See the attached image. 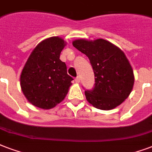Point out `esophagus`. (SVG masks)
Returning a JSON list of instances; mask_svg holds the SVG:
<instances>
[{
  "label": "esophagus",
  "instance_id": "34e87169",
  "mask_svg": "<svg viewBox=\"0 0 152 152\" xmlns=\"http://www.w3.org/2000/svg\"><path fill=\"white\" fill-rule=\"evenodd\" d=\"M75 82H76V83H80V77H76V78H75Z\"/></svg>",
  "mask_w": 152,
  "mask_h": 152
}]
</instances>
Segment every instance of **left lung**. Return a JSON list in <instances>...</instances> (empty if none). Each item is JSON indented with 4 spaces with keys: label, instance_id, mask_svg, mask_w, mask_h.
Wrapping results in <instances>:
<instances>
[{
    "label": "left lung",
    "instance_id": "8db88e82",
    "mask_svg": "<svg viewBox=\"0 0 152 152\" xmlns=\"http://www.w3.org/2000/svg\"><path fill=\"white\" fill-rule=\"evenodd\" d=\"M73 45L88 57L95 83L86 99L100 110H112L127 99L133 89V69L124 51L104 39H77Z\"/></svg>",
    "mask_w": 152,
    "mask_h": 152
}]
</instances>
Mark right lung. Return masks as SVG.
<instances>
[{"mask_svg": "<svg viewBox=\"0 0 152 152\" xmlns=\"http://www.w3.org/2000/svg\"><path fill=\"white\" fill-rule=\"evenodd\" d=\"M66 45L61 37L43 40L32 51L20 77V88L32 105L48 110L63 101L73 80L60 60Z\"/></svg>", "mask_w": 152, "mask_h": 152, "instance_id": "1", "label": "right lung"}]
</instances>
